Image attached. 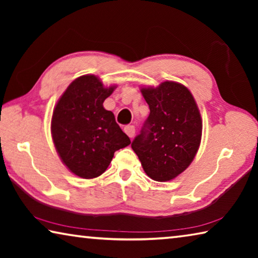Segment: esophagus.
<instances>
[{
    "label": "esophagus",
    "instance_id": "1",
    "mask_svg": "<svg viewBox=\"0 0 258 258\" xmlns=\"http://www.w3.org/2000/svg\"><path fill=\"white\" fill-rule=\"evenodd\" d=\"M124 132L128 135L130 138H133L135 135V127L134 125H126L124 127Z\"/></svg>",
    "mask_w": 258,
    "mask_h": 258
}]
</instances>
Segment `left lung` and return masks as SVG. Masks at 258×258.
I'll list each match as a JSON object with an SVG mask.
<instances>
[{"label":"left lung","instance_id":"1","mask_svg":"<svg viewBox=\"0 0 258 258\" xmlns=\"http://www.w3.org/2000/svg\"><path fill=\"white\" fill-rule=\"evenodd\" d=\"M150 113L132 142L147 175L166 182L185 171L202 140L203 121L189 90L180 83L163 82L158 87H143Z\"/></svg>","mask_w":258,"mask_h":258}]
</instances>
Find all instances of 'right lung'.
Returning <instances> with one entry per match:
<instances>
[{
  "instance_id": "obj_1",
  "label": "right lung",
  "mask_w": 258,
  "mask_h": 258,
  "mask_svg": "<svg viewBox=\"0 0 258 258\" xmlns=\"http://www.w3.org/2000/svg\"><path fill=\"white\" fill-rule=\"evenodd\" d=\"M116 86L94 75L76 78L56 102L51 120L54 147L69 171L94 178L108 168L115 151L131 143L103 101Z\"/></svg>"
}]
</instances>
